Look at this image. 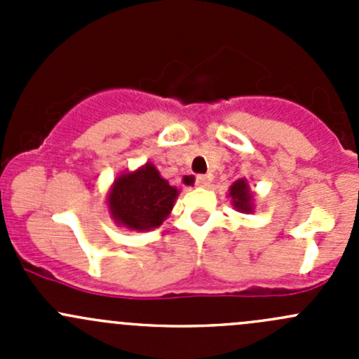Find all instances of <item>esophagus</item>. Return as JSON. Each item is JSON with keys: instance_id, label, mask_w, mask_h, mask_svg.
Segmentation results:
<instances>
[{"instance_id": "1", "label": "esophagus", "mask_w": 359, "mask_h": 359, "mask_svg": "<svg viewBox=\"0 0 359 359\" xmlns=\"http://www.w3.org/2000/svg\"><path fill=\"white\" fill-rule=\"evenodd\" d=\"M210 182H212V175H210V173L208 175H198L196 177V184L200 187H206Z\"/></svg>"}]
</instances>
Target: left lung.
<instances>
[{"label": "left lung", "mask_w": 359, "mask_h": 359, "mask_svg": "<svg viewBox=\"0 0 359 359\" xmlns=\"http://www.w3.org/2000/svg\"><path fill=\"white\" fill-rule=\"evenodd\" d=\"M229 196L233 198V205L240 212H252V193H250L248 184L245 180H238L231 186Z\"/></svg>", "instance_id": "1"}]
</instances>
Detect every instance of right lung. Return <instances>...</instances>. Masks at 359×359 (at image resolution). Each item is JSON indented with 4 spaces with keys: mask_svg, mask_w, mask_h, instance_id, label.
Returning a JSON list of instances; mask_svg holds the SVG:
<instances>
[{
    "mask_svg": "<svg viewBox=\"0 0 359 359\" xmlns=\"http://www.w3.org/2000/svg\"><path fill=\"white\" fill-rule=\"evenodd\" d=\"M179 191L170 186L151 163L114 180L109 206L116 222L128 229L147 231L161 226L172 212Z\"/></svg>",
    "mask_w": 359,
    "mask_h": 359,
    "instance_id": "1",
    "label": "right lung"
}]
</instances>
